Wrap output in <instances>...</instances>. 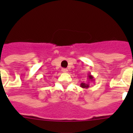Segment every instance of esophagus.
I'll list each match as a JSON object with an SVG mask.
<instances>
[{
	"mask_svg": "<svg viewBox=\"0 0 133 133\" xmlns=\"http://www.w3.org/2000/svg\"><path fill=\"white\" fill-rule=\"evenodd\" d=\"M62 71H63V72H67L68 70L66 69H64V68H63V69H62Z\"/></svg>",
	"mask_w": 133,
	"mask_h": 133,
	"instance_id": "obj_1",
	"label": "esophagus"
}]
</instances>
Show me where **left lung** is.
Listing matches in <instances>:
<instances>
[{
	"label": "left lung",
	"mask_w": 133,
	"mask_h": 133,
	"mask_svg": "<svg viewBox=\"0 0 133 133\" xmlns=\"http://www.w3.org/2000/svg\"><path fill=\"white\" fill-rule=\"evenodd\" d=\"M88 79L89 80V81H94V77L92 75H91L90 74H88ZM81 87L83 88V89H88L89 87V83H82L81 84Z\"/></svg>",
	"instance_id": "8db88e82"
}]
</instances>
